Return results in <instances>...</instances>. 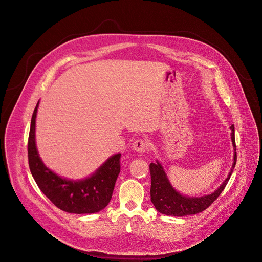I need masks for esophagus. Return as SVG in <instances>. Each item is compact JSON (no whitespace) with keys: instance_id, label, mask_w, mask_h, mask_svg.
<instances>
[{"instance_id":"esophagus-1","label":"esophagus","mask_w":262,"mask_h":262,"mask_svg":"<svg viewBox=\"0 0 262 262\" xmlns=\"http://www.w3.org/2000/svg\"><path fill=\"white\" fill-rule=\"evenodd\" d=\"M132 147H133V149L136 150L137 152L143 154V152H145V151L148 149L149 143H148V141H147L146 139L139 138V139H137V140L134 141Z\"/></svg>"}]
</instances>
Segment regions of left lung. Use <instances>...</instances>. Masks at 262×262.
<instances>
[{
    "mask_svg": "<svg viewBox=\"0 0 262 262\" xmlns=\"http://www.w3.org/2000/svg\"><path fill=\"white\" fill-rule=\"evenodd\" d=\"M230 129H231V140L234 147L233 164L228 177L223 182V184L215 192H213L210 195H205L201 197H189V196H184L180 194L170 185L162 165L158 161H157V163L149 164V172H150V180H151L150 200L155 205L157 211L161 214H164L167 216H174V217L195 215L206 210V208L219 197V195L225 189L236 163L234 126L232 125Z\"/></svg>",
    "mask_w": 262,
    "mask_h": 262,
    "instance_id": "1",
    "label": "left lung"
}]
</instances>
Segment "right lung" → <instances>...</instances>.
Segmentation results:
<instances>
[{"label": "right lung", "instance_id": "1", "mask_svg": "<svg viewBox=\"0 0 262 262\" xmlns=\"http://www.w3.org/2000/svg\"><path fill=\"white\" fill-rule=\"evenodd\" d=\"M39 102L34 110L28 141L31 173L43 194L60 210L72 214H94L105 207L113 196L121 171V154L106 160L90 178L81 181L63 179L48 169L40 159L35 141V124Z\"/></svg>", "mask_w": 262, "mask_h": 262}]
</instances>
